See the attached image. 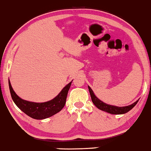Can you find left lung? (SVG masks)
Here are the masks:
<instances>
[{
  "label": "left lung",
  "instance_id": "obj_1",
  "mask_svg": "<svg viewBox=\"0 0 151 151\" xmlns=\"http://www.w3.org/2000/svg\"><path fill=\"white\" fill-rule=\"evenodd\" d=\"M88 89H89L90 97H91L92 101H93V104H95V105L99 109L106 111V112L109 113V114H125V113L128 112L129 111H130L131 109H132L136 104H137V102H139V100H137L132 104H130V105H128V106H125V107H116V106L110 105V104H107L104 103V102H102V101L99 100V99L95 96V95L93 93V90L90 88V86H88Z\"/></svg>",
  "mask_w": 151,
  "mask_h": 151
}]
</instances>
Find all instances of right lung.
Segmentation results:
<instances>
[{
  "mask_svg": "<svg viewBox=\"0 0 151 151\" xmlns=\"http://www.w3.org/2000/svg\"><path fill=\"white\" fill-rule=\"evenodd\" d=\"M72 81L66 85L54 99L48 102L40 103L22 100L12 89L10 81H8V84L12 100L19 109L30 117L35 119H44L56 114L63 109L65 106L67 95Z\"/></svg>",
  "mask_w": 151,
  "mask_h": 151,
  "instance_id": "right-lung-1",
  "label": "right lung"
}]
</instances>
